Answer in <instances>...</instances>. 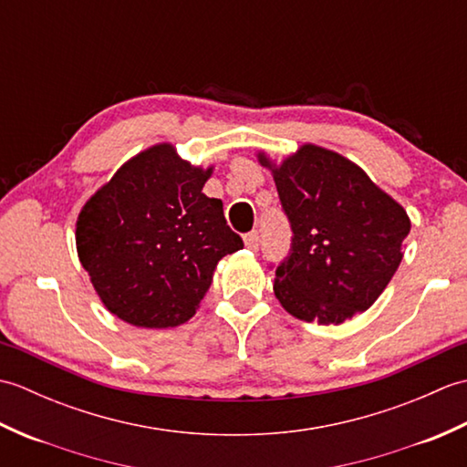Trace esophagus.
<instances>
[{
  "label": "esophagus",
  "instance_id": "34e87169",
  "mask_svg": "<svg viewBox=\"0 0 467 467\" xmlns=\"http://www.w3.org/2000/svg\"><path fill=\"white\" fill-rule=\"evenodd\" d=\"M259 243H261V239H259V233H256V231H251V233H246V234H244V244H246V249L256 251V249H259Z\"/></svg>",
  "mask_w": 467,
  "mask_h": 467
}]
</instances>
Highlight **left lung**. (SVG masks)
I'll return each mask as SVG.
<instances>
[{
  "label": "left lung",
  "mask_w": 467,
  "mask_h": 467,
  "mask_svg": "<svg viewBox=\"0 0 467 467\" xmlns=\"http://www.w3.org/2000/svg\"><path fill=\"white\" fill-rule=\"evenodd\" d=\"M275 178L289 218L291 253L275 271V296L301 321L341 325L377 301L403 259L411 221L355 162L303 144L276 166Z\"/></svg>",
  "instance_id": "left-lung-1"
}]
</instances>
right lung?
<instances>
[{
    "label": "right lung",
    "instance_id": "right-lung-1",
    "mask_svg": "<svg viewBox=\"0 0 467 467\" xmlns=\"http://www.w3.org/2000/svg\"><path fill=\"white\" fill-rule=\"evenodd\" d=\"M213 166L182 161L172 144L124 162L78 214L76 249L104 306L146 329L186 323L223 256L243 249L223 201L202 192Z\"/></svg>",
    "mask_w": 467,
    "mask_h": 467
}]
</instances>
